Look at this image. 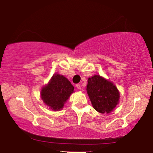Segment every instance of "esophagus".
<instances>
[{
	"instance_id": "esophagus-1",
	"label": "esophagus",
	"mask_w": 153,
	"mask_h": 153,
	"mask_svg": "<svg viewBox=\"0 0 153 153\" xmlns=\"http://www.w3.org/2000/svg\"><path fill=\"white\" fill-rule=\"evenodd\" d=\"M76 87L78 89H81V85H80L79 84H76Z\"/></svg>"
}]
</instances>
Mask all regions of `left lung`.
<instances>
[{"mask_svg":"<svg viewBox=\"0 0 153 153\" xmlns=\"http://www.w3.org/2000/svg\"><path fill=\"white\" fill-rule=\"evenodd\" d=\"M87 90L93 107L102 114L112 112L119 102L120 93L117 87L100 75L89 78Z\"/></svg>","mask_w":153,"mask_h":153,"instance_id":"1","label":"left lung"}]
</instances>
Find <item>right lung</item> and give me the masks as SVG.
<instances>
[{"label": "right lung", "instance_id": "add662e5", "mask_svg": "<svg viewBox=\"0 0 153 153\" xmlns=\"http://www.w3.org/2000/svg\"><path fill=\"white\" fill-rule=\"evenodd\" d=\"M73 85L65 76L56 74L41 90V98L53 110H59L74 91Z\"/></svg>", "mask_w": 153, "mask_h": 153}]
</instances>
